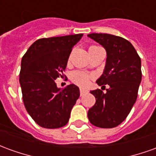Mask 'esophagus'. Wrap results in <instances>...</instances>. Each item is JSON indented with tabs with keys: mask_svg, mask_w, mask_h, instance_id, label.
<instances>
[{
	"mask_svg": "<svg viewBox=\"0 0 156 156\" xmlns=\"http://www.w3.org/2000/svg\"><path fill=\"white\" fill-rule=\"evenodd\" d=\"M88 90L87 89H84V88H80V94L83 95L84 94H86V93H88Z\"/></svg>",
	"mask_w": 156,
	"mask_h": 156,
	"instance_id": "1",
	"label": "esophagus"
}]
</instances>
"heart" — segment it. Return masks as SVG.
Here are the masks:
<instances>
[{"label": "heart", "mask_w": 156, "mask_h": 156, "mask_svg": "<svg viewBox=\"0 0 156 156\" xmlns=\"http://www.w3.org/2000/svg\"><path fill=\"white\" fill-rule=\"evenodd\" d=\"M94 47V46H93ZM71 78L73 81L75 83H77L78 85H81V86H85L88 83L89 81V77L88 74H86L85 73L83 72H73L72 73Z\"/></svg>", "instance_id": "obj_1"}]
</instances>
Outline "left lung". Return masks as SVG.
<instances>
[{
    "mask_svg": "<svg viewBox=\"0 0 156 156\" xmlns=\"http://www.w3.org/2000/svg\"><path fill=\"white\" fill-rule=\"evenodd\" d=\"M88 37L106 51L105 69L96 83L109 86L106 93L100 89L90 92L96 102L88 110V119L97 127H116L126 119L136 101L142 78L140 58L133 45L123 37L105 33Z\"/></svg>",
    "mask_w": 156,
    "mask_h": 156,
    "instance_id": "left-lung-1",
    "label": "left lung"
}]
</instances>
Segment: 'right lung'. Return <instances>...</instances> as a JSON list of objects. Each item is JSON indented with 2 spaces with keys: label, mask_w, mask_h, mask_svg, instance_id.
<instances>
[{
  "label": "right lung",
  "mask_w": 156,
  "mask_h": 156,
  "mask_svg": "<svg viewBox=\"0 0 156 156\" xmlns=\"http://www.w3.org/2000/svg\"><path fill=\"white\" fill-rule=\"evenodd\" d=\"M83 34L41 38L33 42L21 63L20 84L25 108L37 124L46 129L67 124L79 98V88L57 87L55 80L68 64L72 49Z\"/></svg>",
  "instance_id": "obj_1"
}]
</instances>
